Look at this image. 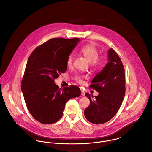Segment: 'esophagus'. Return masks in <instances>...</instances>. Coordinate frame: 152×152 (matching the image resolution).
Returning <instances> with one entry per match:
<instances>
[{
	"instance_id": "obj_1",
	"label": "esophagus",
	"mask_w": 152,
	"mask_h": 152,
	"mask_svg": "<svg viewBox=\"0 0 152 152\" xmlns=\"http://www.w3.org/2000/svg\"><path fill=\"white\" fill-rule=\"evenodd\" d=\"M85 93L84 91L81 90V95H82V96H85Z\"/></svg>"
}]
</instances>
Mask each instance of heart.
<instances>
[{"instance_id": "obj_1", "label": "heart", "mask_w": 152, "mask_h": 152, "mask_svg": "<svg viewBox=\"0 0 152 152\" xmlns=\"http://www.w3.org/2000/svg\"><path fill=\"white\" fill-rule=\"evenodd\" d=\"M80 52L83 56L89 62L91 63V66L93 69L97 70L102 68L104 64L103 60L99 59V52L97 49L93 45H86L82 48ZM74 59V55L73 53H71L68 56L67 60V64L68 66H70L73 64ZM76 80L81 83L82 80L79 76L76 77Z\"/></svg>"}]
</instances>
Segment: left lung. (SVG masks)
Segmentation results:
<instances>
[{"instance_id":"obj_1","label":"left lung","mask_w":152,"mask_h":152,"mask_svg":"<svg viewBox=\"0 0 152 152\" xmlns=\"http://www.w3.org/2000/svg\"><path fill=\"white\" fill-rule=\"evenodd\" d=\"M107 60L105 67L96 75L90 85V88L99 92L98 96L92 100L90 94H85L90 103L85 110L84 115L88 121L96 124L104 123L114 117L125 94L124 69L120 57L113 49L108 50Z\"/></svg>"}]
</instances>
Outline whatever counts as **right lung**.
Instances as JSON below:
<instances>
[{
	"label": "right lung",
	"instance_id": "obj_1",
	"mask_svg": "<svg viewBox=\"0 0 152 152\" xmlns=\"http://www.w3.org/2000/svg\"><path fill=\"white\" fill-rule=\"evenodd\" d=\"M79 41V38H52L37 47L28 58L21 91L29 113L42 124L58 121L66 102L81 94L77 86L61 90L54 81L67 70L68 56Z\"/></svg>",
	"mask_w": 152,
	"mask_h": 152
}]
</instances>
